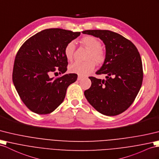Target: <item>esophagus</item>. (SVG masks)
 <instances>
[{
  "label": "esophagus",
  "mask_w": 159,
  "mask_h": 159,
  "mask_svg": "<svg viewBox=\"0 0 159 159\" xmlns=\"http://www.w3.org/2000/svg\"><path fill=\"white\" fill-rule=\"evenodd\" d=\"M83 78V77L82 76H80V75H79L78 77H77V80L78 81H80V80H81Z\"/></svg>",
  "instance_id": "1"
}]
</instances>
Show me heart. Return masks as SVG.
Instances as JSON below:
<instances>
[{"instance_id":"b5f03b06","label":"heart","mask_w":159,"mask_h":159,"mask_svg":"<svg viewBox=\"0 0 159 159\" xmlns=\"http://www.w3.org/2000/svg\"><path fill=\"white\" fill-rule=\"evenodd\" d=\"M81 43L89 50L86 61L75 62L69 66V71L79 75H86L94 69L95 62L101 64L105 60V53L101 48L102 43L97 38L93 36H86L81 39ZM75 49L73 42H69L65 45L64 54L68 61H71Z\"/></svg>"}]
</instances>
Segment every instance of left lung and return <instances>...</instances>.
<instances>
[{"instance_id":"8db88e82","label":"left lung","mask_w":159,"mask_h":159,"mask_svg":"<svg viewBox=\"0 0 159 159\" xmlns=\"http://www.w3.org/2000/svg\"><path fill=\"white\" fill-rule=\"evenodd\" d=\"M83 34L99 38L105 45L106 55L96 74L106 80L90 77L92 84L84 95L99 113L107 116L122 113L133 103L142 86L143 69L137 48L130 40L109 30H85Z\"/></svg>"}]
</instances>
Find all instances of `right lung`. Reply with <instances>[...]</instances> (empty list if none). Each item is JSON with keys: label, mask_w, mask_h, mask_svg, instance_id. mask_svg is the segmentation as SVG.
<instances>
[{"label": "right lung", "mask_w": 159, "mask_h": 159, "mask_svg": "<svg viewBox=\"0 0 159 159\" xmlns=\"http://www.w3.org/2000/svg\"><path fill=\"white\" fill-rule=\"evenodd\" d=\"M80 32L50 28L41 31L27 40L15 57L13 82L21 100L35 113H52L63 102L68 86L77 78L75 73L55 79L49 75L67 71L64 48Z\"/></svg>", "instance_id": "1"}]
</instances>
